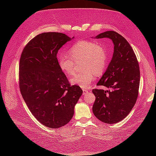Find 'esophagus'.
Segmentation results:
<instances>
[{
    "label": "esophagus",
    "instance_id": "1",
    "mask_svg": "<svg viewBox=\"0 0 156 156\" xmlns=\"http://www.w3.org/2000/svg\"><path fill=\"white\" fill-rule=\"evenodd\" d=\"M83 94H86L88 92V90L87 89H83Z\"/></svg>",
    "mask_w": 156,
    "mask_h": 156
}]
</instances>
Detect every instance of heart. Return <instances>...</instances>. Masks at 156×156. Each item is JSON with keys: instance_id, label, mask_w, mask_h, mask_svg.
I'll return each instance as SVG.
<instances>
[{"instance_id": "1", "label": "heart", "mask_w": 156, "mask_h": 156, "mask_svg": "<svg viewBox=\"0 0 156 156\" xmlns=\"http://www.w3.org/2000/svg\"><path fill=\"white\" fill-rule=\"evenodd\" d=\"M69 55L61 54L58 58L60 69L66 75H72L75 69V63L83 61L82 72L74 75L70 79L73 84L82 88L88 87L96 79L97 74H101L106 68L107 54L105 49L92 41L81 40L70 48Z\"/></svg>"}]
</instances>
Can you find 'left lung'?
Returning <instances> with one entry per match:
<instances>
[{
	"mask_svg": "<svg viewBox=\"0 0 156 156\" xmlns=\"http://www.w3.org/2000/svg\"><path fill=\"white\" fill-rule=\"evenodd\" d=\"M96 37L112 40L114 53L106 72L97 83L109 90H92L96 96L92 111L101 122L115 124L125 119L135 104L140 84L139 65L131 45L119 33L106 31Z\"/></svg>",
	"mask_w": 156,
	"mask_h": 156,
	"instance_id": "8db88e82",
	"label": "left lung"
}]
</instances>
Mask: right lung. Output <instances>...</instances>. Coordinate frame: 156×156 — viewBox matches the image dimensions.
Here are the masks:
<instances>
[{
  "instance_id": "right-lung-1",
  "label": "right lung",
  "mask_w": 156,
  "mask_h": 156,
  "mask_svg": "<svg viewBox=\"0 0 156 156\" xmlns=\"http://www.w3.org/2000/svg\"><path fill=\"white\" fill-rule=\"evenodd\" d=\"M70 40L63 33H42L25 45L21 55V94L32 114L50 128L68 123L83 94L80 87L71 85L56 58L60 48Z\"/></svg>"
}]
</instances>
